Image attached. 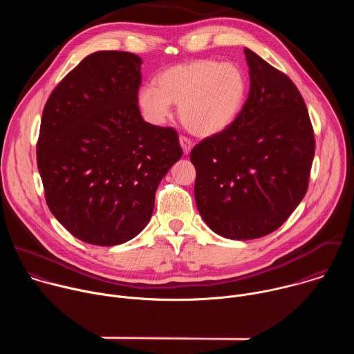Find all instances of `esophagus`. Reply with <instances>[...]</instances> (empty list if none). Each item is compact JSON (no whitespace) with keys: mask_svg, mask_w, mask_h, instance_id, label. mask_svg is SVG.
Returning <instances> with one entry per match:
<instances>
[{"mask_svg":"<svg viewBox=\"0 0 354 354\" xmlns=\"http://www.w3.org/2000/svg\"><path fill=\"white\" fill-rule=\"evenodd\" d=\"M179 142H180V145H182L183 153H185V154H189V153H190V149H192V147H193L192 141H190L187 137L180 136V137H179Z\"/></svg>","mask_w":354,"mask_h":354,"instance_id":"34e87169","label":"esophagus"}]
</instances>
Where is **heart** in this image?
I'll use <instances>...</instances> for the list:
<instances>
[{"label":"heart","instance_id":"obj_1","mask_svg":"<svg viewBox=\"0 0 354 354\" xmlns=\"http://www.w3.org/2000/svg\"><path fill=\"white\" fill-rule=\"evenodd\" d=\"M246 92L248 81L241 67L198 59L162 71L157 86L144 85L138 106L151 124L161 126L171 118V105H179V119L192 134L212 137L235 122Z\"/></svg>","mask_w":354,"mask_h":354}]
</instances>
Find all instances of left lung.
I'll use <instances>...</instances> for the list:
<instances>
[{
	"label": "left lung",
	"mask_w": 354,
	"mask_h": 354,
	"mask_svg": "<svg viewBox=\"0 0 354 354\" xmlns=\"http://www.w3.org/2000/svg\"><path fill=\"white\" fill-rule=\"evenodd\" d=\"M250 89L235 122L193 147L194 198L218 235L255 239L276 231L308 189L314 130L299 91L245 48Z\"/></svg>",
	"instance_id": "obj_1"
}]
</instances>
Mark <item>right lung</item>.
<instances>
[{"instance_id":"1","label":"right lung","mask_w":354,"mask_h":354,"mask_svg":"<svg viewBox=\"0 0 354 354\" xmlns=\"http://www.w3.org/2000/svg\"><path fill=\"white\" fill-rule=\"evenodd\" d=\"M141 59L96 52L48 96L36 145L46 203L75 238L99 246L138 235L183 151L172 127L144 122Z\"/></svg>"}]
</instances>
